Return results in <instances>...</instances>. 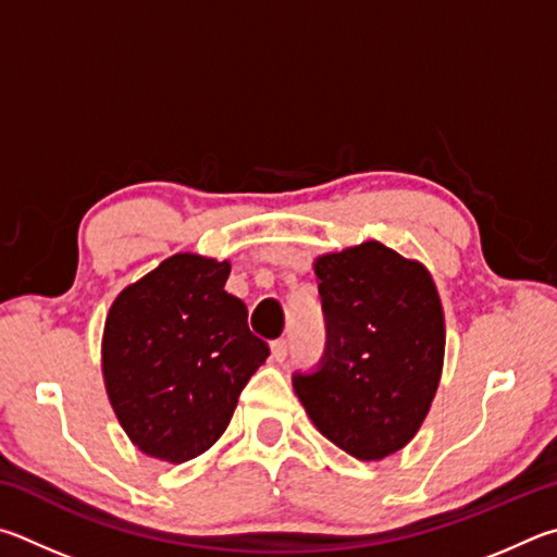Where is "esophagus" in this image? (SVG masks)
<instances>
[{
  "instance_id": "esophagus-1",
  "label": "esophagus",
  "mask_w": 557,
  "mask_h": 557,
  "mask_svg": "<svg viewBox=\"0 0 557 557\" xmlns=\"http://www.w3.org/2000/svg\"><path fill=\"white\" fill-rule=\"evenodd\" d=\"M288 349H290L288 339H276V343H271V355L276 362H284V359L288 357Z\"/></svg>"
}]
</instances>
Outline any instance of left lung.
Segmentation results:
<instances>
[{"instance_id": "left-lung-1", "label": "left lung", "mask_w": 557, "mask_h": 557, "mask_svg": "<svg viewBox=\"0 0 557 557\" xmlns=\"http://www.w3.org/2000/svg\"><path fill=\"white\" fill-rule=\"evenodd\" d=\"M325 349L294 388L330 443L382 460L411 441L433 404L445 320L431 273L364 242L315 261Z\"/></svg>"}]
</instances>
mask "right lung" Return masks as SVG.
<instances>
[{
	"label": "right lung",
	"instance_id": "add662e5",
	"mask_svg": "<svg viewBox=\"0 0 557 557\" xmlns=\"http://www.w3.org/2000/svg\"><path fill=\"white\" fill-rule=\"evenodd\" d=\"M227 276V261L175 253L122 290L107 315V394L132 443L159 460L208 450L269 357L247 306L224 290Z\"/></svg>",
	"mask_w": 557,
	"mask_h": 557
}]
</instances>
